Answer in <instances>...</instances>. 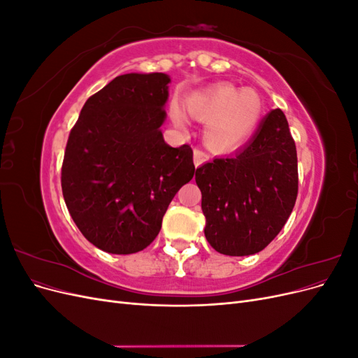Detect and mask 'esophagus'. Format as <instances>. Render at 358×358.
<instances>
[{
	"instance_id": "34e87169",
	"label": "esophagus",
	"mask_w": 358,
	"mask_h": 358,
	"mask_svg": "<svg viewBox=\"0 0 358 358\" xmlns=\"http://www.w3.org/2000/svg\"><path fill=\"white\" fill-rule=\"evenodd\" d=\"M208 159H209L208 154H204L199 148H194V164H196V167H200L203 162H206Z\"/></svg>"
}]
</instances>
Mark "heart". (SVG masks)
Returning <instances> with one entry per match:
<instances>
[{"instance_id": "b5f03b06", "label": "heart", "mask_w": 358, "mask_h": 358, "mask_svg": "<svg viewBox=\"0 0 358 358\" xmlns=\"http://www.w3.org/2000/svg\"><path fill=\"white\" fill-rule=\"evenodd\" d=\"M187 112L203 121V140L213 152L230 154L243 146L263 115V101L252 90H241L229 83H216L188 95ZM173 122L188 127V119L179 107L171 110Z\"/></svg>"}]
</instances>
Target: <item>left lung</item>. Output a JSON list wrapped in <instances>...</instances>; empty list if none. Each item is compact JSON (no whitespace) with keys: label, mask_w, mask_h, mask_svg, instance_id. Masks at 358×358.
Wrapping results in <instances>:
<instances>
[{"label":"left lung","mask_w":358,"mask_h":358,"mask_svg":"<svg viewBox=\"0 0 358 358\" xmlns=\"http://www.w3.org/2000/svg\"><path fill=\"white\" fill-rule=\"evenodd\" d=\"M204 236L224 255L257 254L282 230L299 191L297 150L287 117L270 112L243 149L196 170Z\"/></svg>","instance_id":"left-lung-1"}]
</instances>
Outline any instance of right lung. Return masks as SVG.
I'll return each instance as SVG.
<instances>
[{
    "mask_svg": "<svg viewBox=\"0 0 358 358\" xmlns=\"http://www.w3.org/2000/svg\"><path fill=\"white\" fill-rule=\"evenodd\" d=\"M170 78L128 73L86 100L69 136L62 196L74 224L109 254L154 242L170 201L196 167L188 145L164 142Z\"/></svg>",
    "mask_w": 358,
    "mask_h": 358,
    "instance_id": "add662e5",
    "label": "right lung"
}]
</instances>
